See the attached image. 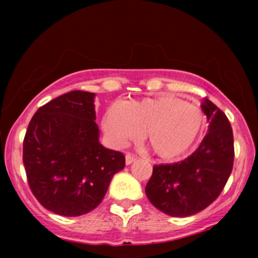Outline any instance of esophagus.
I'll use <instances>...</instances> for the list:
<instances>
[{
    "label": "esophagus",
    "mask_w": 258,
    "mask_h": 258,
    "mask_svg": "<svg viewBox=\"0 0 258 258\" xmlns=\"http://www.w3.org/2000/svg\"><path fill=\"white\" fill-rule=\"evenodd\" d=\"M136 160H137V158H136L135 155H132V154L127 153L126 154V165H131L132 162H135Z\"/></svg>",
    "instance_id": "esophagus-1"
}]
</instances>
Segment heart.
<instances>
[{
	"label": "heart",
	"mask_w": 258,
	"mask_h": 258,
	"mask_svg": "<svg viewBox=\"0 0 258 258\" xmlns=\"http://www.w3.org/2000/svg\"><path fill=\"white\" fill-rule=\"evenodd\" d=\"M205 125L199 106L172 96L161 94L108 109L103 127L117 146H123L144 131V139L162 159L179 156L194 143Z\"/></svg>",
	"instance_id": "b5f03b06"
}]
</instances>
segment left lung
I'll use <instances>...</instances> for the list:
<instances>
[{"mask_svg": "<svg viewBox=\"0 0 258 258\" xmlns=\"http://www.w3.org/2000/svg\"><path fill=\"white\" fill-rule=\"evenodd\" d=\"M209 133L199 148L180 162L155 165L147 183L150 203L172 217L203 211L220 197L233 170L234 139L229 120L211 100L201 104Z\"/></svg>", "mask_w": 258, "mask_h": 258, "instance_id": "1", "label": "left lung"}]
</instances>
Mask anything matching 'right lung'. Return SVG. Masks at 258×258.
Returning <instances> with one entry per match:
<instances>
[{
    "instance_id": "obj_1",
    "label": "right lung",
    "mask_w": 258,
    "mask_h": 258,
    "mask_svg": "<svg viewBox=\"0 0 258 258\" xmlns=\"http://www.w3.org/2000/svg\"><path fill=\"white\" fill-rule=\"evenodd\" d=\"M94 93L72 91L38 108L23 142L30 190L49 211L88 214L102 203L125 155L99 143Z\"/></svg>"
}]
</instances>
